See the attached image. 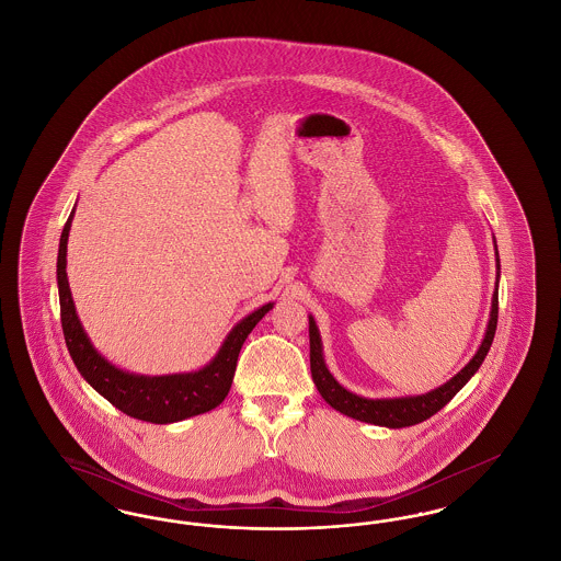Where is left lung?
Listing matches in <instances>:
<instances>
[{
  "instance_id": "1",
  "label": "left lung",
  "mask_w": 561,
  "mask_h": 561,
  "mask_svg": "<svg viewBox=\"0 0 561 561\" xmlns=\"http://www.w3.org/2000/svg\"><path fill=\"white\" fill-rule=\"evenodd\" d=\"M496 250V268L501 273V261H499V248L494 241ZM496 321H499V275H496V290L492 294V311H490V321L485 328V336L481 341L478 353L473 359L453 376L448 382L442 387L428 391L425 396H408V398H391V400H368L362 396H355L341 387L336 378L325 368L323 353H321V336L316 320L309 316V343H311V376L313 382L320 391L321 398L328 401L334 410L347 414L355 421L370 423L378 427L401 428L419 425L423 421L431 419L435 412H439L454 396L469 382V378L480 370L481 362L485 359L490 345L494 341L496 332Z\"/></svg>"
}]
</instances>
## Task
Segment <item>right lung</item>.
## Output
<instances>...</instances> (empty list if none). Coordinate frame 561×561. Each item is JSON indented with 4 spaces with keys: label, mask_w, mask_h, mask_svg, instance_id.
<instances>
[{
    "label": "right lung",
    "mask_w": 561,
    "mask_h": 561,
    "mask_svg": "<svg viewBox=\"0 0 561 561\" xmlns=\"http://www.w3.org/2000/svg\"><path fill=\"white\" fill-rule=\"evenodd\" d=\"M71 218L73 213L65 222V229L60 236L56 279H58V300H60V321H62L65 343L71 353L76 368L88 380V385L96 389L108 403H113L124 414L138 421L156 423V425L179 423L191 416L210 412L218 403H222L233 382L241 345L252 332V328L265 318L268 309H273V302L263 305L261 309L243 318L227 334L225 343L214 355L213 362L197 373L142 376V374L119 370L92 347L76 313V302L67 279V240H69Z\"/></svg>",
    "instance_id": "add662e5"
}]
</instances>
